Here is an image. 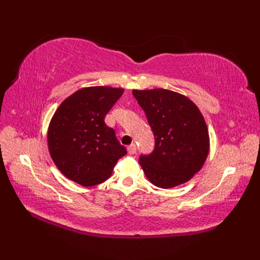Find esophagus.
I'll return each instance as SVG.
<instances>
[{"label": "esophagus", "mask_w": 260, "mask_h": 260, "mask_svg": "<svg viewBox=\"0 0 260 260\" xmlns=\"http://www.w3.org/2000/svg\"><path fill=\"white\" fill-rule=\"evenodd\" d=\"M127 152H128V154H132V155L136 153V145L134 144V143L133 144L127 146Z\"/></svg>", "instance_id": "1"}]
</instances>
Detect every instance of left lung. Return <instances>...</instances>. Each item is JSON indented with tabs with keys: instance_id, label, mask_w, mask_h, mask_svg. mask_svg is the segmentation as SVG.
Here are the masks:
<instances>
[{
	"instance_id": "1",
	"label": "left lung",
	"mask_w": 260,
	"mask_h": 260,
	"mask_svg": "<svg viewBox=\"0 0 260 260\" xmlns=\"http://www.w3.org/2000/svg\"><path fill=\"white\" fill-rule=\"evenodd\" d=\"M155 137V147L140 164L147 180L162 189L190 181L206 163L209 131L203 115L189 97L163 88L133 90Z\"/></svg>"
}]
</instances>
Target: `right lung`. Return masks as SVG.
Listing matches in <instances>:
<instances>
[{"mask_svg": "<svg viewBox=\"0 0 260 260\" xmlns=\"http://www.w3.org/2000/svg\"><path fill=\"white\" fill-rule=\"evenodd\" d=\"M123 88L85 87L60 104L48 127V148L53 163L66 178L82 186L97 185L112 175L126 154L105 124Z\"/></svg>", "mask_w": 260, "mask_h": 260, "instance_id": "1", "label": "right lung"}]
</instances>
